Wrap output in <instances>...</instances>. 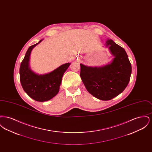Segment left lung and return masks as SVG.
Masks as SVG:
<instances>
[{"mask_svg":"<svg viewBox=\"0 0 152 152\" xmlns=\"http://www.w3.org/2000/svg\"><path fill=\"white\" fill-rule=\"evenodd\" d=\"M107 46L114 55L112 62L102 67H90L80 64V77L87 91L97 99L109 100L127 87L132 66L123 47L108 39Z\"/></svg>","mask_w":152,"mask_h":152,"instance_id":"8db88e82","label":"left lung"}]
</instances>
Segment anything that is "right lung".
<instances>
[{"mask_svg": "<svg viewBox=\"0 0 152 152\" xmlns=\"http://www.w3.org/2000/svg\"><path fill=\"white\" fill-rule=\"evenodd\" d=\"M30 46L20 66V80L24 91L30 97L37 101H46L58 94L64 73L70 63L60 66L57 69L44 75H38L31 71L28 66L29 56L33 48L40 43Z\"/></svg>", "mask_w": 152, "mask_h": 152, "instance_id": "1", "label": "right lung"}]
</instances>
